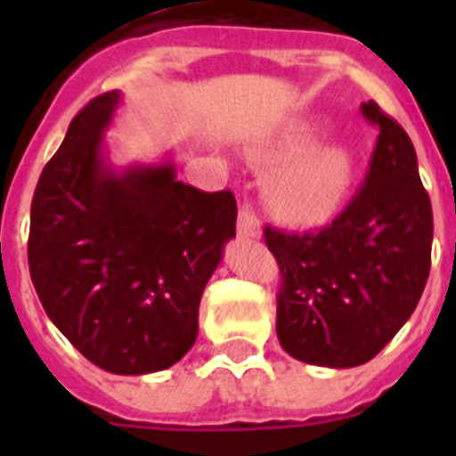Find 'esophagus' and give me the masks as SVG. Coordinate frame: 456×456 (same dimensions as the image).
Segmentation results:
<instances>
[{"label": "esophagus", "mask_w": 456, "mask_h": 456, "mask_svg": "<svg viewBox=\"0 0 456 456\" xmlns=\"http://www.w3.org/2000/svg\"><path fill=\"white\" fill-rule=\"evenodd\" d=\"M237 232H240V237H248V240H260L263 237V224L253 215V209L248 205H241L240 216H237Z\"/></svg>", "instance_id": "esophagus-1"}]
</instances>
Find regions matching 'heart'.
<instances>
[{
  "label": "heart",
  "instance_id": "b5f03b06",
  "mask_svg": "<svg viewBox=\"0 0 456 456\" xmlns=\"http://www.w3.org/2000/svg\"><path fill=\"white\" fill-rule=\"evenodd\" d=\"M322 125L299 120L253 155L278 164L267 183V203L288 225H320L347 200L354 183V159L342 146H315Z\"/></svg>",
  "mask_w": 456,
  "mask_h": 456
}]
</instances>
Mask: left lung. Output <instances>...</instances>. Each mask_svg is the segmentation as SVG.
I'll list each match as a JSON object with an SVG mask.
<instances>
[{
	"label": "left lung",
	"instance_id": "8db88e82",
	"mask_svg": "<svg viewBox=\"0 0 456 456\" xmlns=\"http://www.w3.org/2000/svg\"><path fill=\"white\" fill-rule=\"evenodd\" d=\"M379 127L365 184L340 216L317 232L265 228L278 260L276 333L297 361L320 368L368 363L400 331L432 267L434 216L416 148L377 102H363Z\"/></svg>",
	"mask_w": 456,
	"mask_h": 456
}]
</instances>
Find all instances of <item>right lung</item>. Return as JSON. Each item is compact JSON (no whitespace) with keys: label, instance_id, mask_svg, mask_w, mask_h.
Segmentation results:
<instances>
[{"label":"right lung","instance_id":"right-lung-1","mask_svg":"<svg viewBox=\"0 0 456 456\" xmlns=\"http://www.w3.org/2000/svg\"><path fill=\"white\" fill-rule=\"evenodd\" d=\"M120 91L72 118L31 200L29 273L47 317L111 374L171 368L199 336V305L235 237L232 191L175 178L173 159L116 168L104 132Z\"/></svg>","mask_w":456,"mask_h":456}]
</instances>
